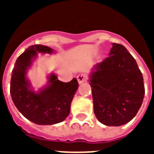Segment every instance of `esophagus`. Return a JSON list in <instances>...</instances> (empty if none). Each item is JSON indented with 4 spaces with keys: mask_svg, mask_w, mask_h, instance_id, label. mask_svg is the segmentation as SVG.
Here are the masks:
<instances>
[{
    "mask_svg": "<svg viewBox=\"0 0 154 154\" xmlns=\"http://www.w3.org/2000/svg\"><path fill=\"white\" fill-rule=\"evenodd\" d=\"M77 79H78L79 83L82 84V83H83L84 82L86 81L87 77H86V75H85L80 74V75H79L78 77H77Z\"/></svg>",
    "mask_w": 154,
    "mask_h": 154,
    "instance_id": "obj_1",
    "label": "esophagus"
}]
</instances>
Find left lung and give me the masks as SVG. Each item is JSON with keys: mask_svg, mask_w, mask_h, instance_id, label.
<instances>
[{"mask_svg": "<svg viewBox=\"0 0 154 154\" xmlns=\"http://www.w3.org/2000/svg\"><path fill=\"white\" fill-rule=\"evenodd\" d=\"M89 81L94 113L100 123L119 126L135 117L143 101V78L124 46L112 43L109 57L94 65Z\"/></svg>", "mask_w": 154, "mask_h": 154, "instance_id": "left-lung-1", "label": "left lung"}]
</instances>
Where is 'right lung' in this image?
<instances>
[{
  "label": "right lung",
  "mask_w": 154,
  "mask_h": 154,
  "mask_svg": "<svg viewBox=\"0 0 154 154\" xmlns=\"http://www.w3.org/2000/svg\"><path fill=\"white\" fill-rule=\"evenodd\" d=\"M38 53L51 55L55 51L42 45L28 48L17 58L12 70L11 96L19 112L28 120L38 125L56 124L69 115L79 83L75 78L69 82H62L51 72L48 75L46 85L37 92L34 90L27 73Z\"/></svg>",
  "instance_id": "add662e5"
}]
</instances>
